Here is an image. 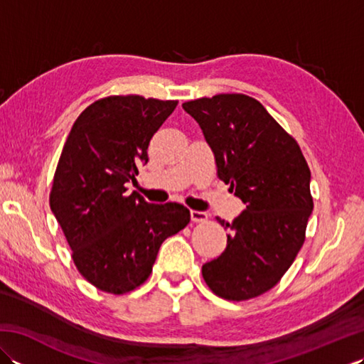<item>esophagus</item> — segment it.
<instances>
[{
	"instance_id": "obj_1",
	"label": "esophagus",
	"mask_w": 364,
	"mask_h": 364,
	"mask_svg": "<svg viewBox=\"0 0 364 364\" xmlns=\"http://www.w3.org/2000/svg\"><path fill=\"white\" fill-rule=\"evenodd\" d=\"M191 219L192 222H206L208 220V214L205 211H191Z\"/></svg>"
}]
</instances>
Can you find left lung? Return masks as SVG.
Masks as SVG:
<instances>
[{"label": "left lung", "mask_w": 364, "mask_h": 364, "mask_svg": "<svg viewBox=\"0 0 364 364\" xmlns=\"http://www.w3.org/2000/svg\"><path fill=\"white\" fill-rule=\"evenodd\" d=\"M198 123L218 166V176L242 200L227 249L206 262L202 275L222 299L258 297L280 282L305 242L313 211L311 172L296 139L266 107L242 94L183 103Z\"/></svg>", "instance_id": "8db88e82"}]
</instances>
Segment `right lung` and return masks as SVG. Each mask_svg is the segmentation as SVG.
<instances>
[{
    "mask_svg": "<svg viewBox=\"0 0 364 364\" xmlns=\"http://www.w3.org/2000/svg\"><path fill=\"white\" fill-rule=\"evenodd\" d=\"M176 105L141 95L102 98L80 114L64 144L50 208L76 269L100 291L125 294L141 286L161 244L191 220L186 206L146 203L125 188Z\"/></svg>",
    "mask_w": 364,
    "mask_h": 364,
    "instance_id": "obj_1",
    "label": "right lung"
}]
</instances>
